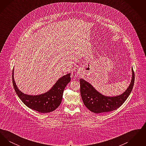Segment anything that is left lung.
<instances>
[{
  "mask_svg": "<svg viewBox=\"0 0 146 146\" xmlns=\"http://www.w3.org/2000/svg\"><path fill=\"white\" fill-rule=\"evenodd\" d=\"M80 94L84 104L91 111L97 114L113 111L124 103L132 90L135 74L132 68V78L129 87L122 94L117 96H107L97 91L91 84L80 79Z\"/></svg>",
  "mask_w": 146,
  "mask_h": 146,
  "instance_id": "8db88e82",
  "label": "left lung"
}]
</instances>
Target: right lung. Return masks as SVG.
I'll return each mask as SVG.
<instances>
[{
  "label": "right lung",
  "instance_id": "obj_1",
  "mask_svg": "<svg viewBox=\"0 0 146 146\" xmlns=\"http://www.w3.org/2000/svg\"><path fill=\"white\" fill-rule=\"evenodd\" d=\"M14 70L12 78L15 91L22 102L29 108L45 113L54 111L61 104L64 89L70 81V73L60 78L46 92L38 95H30L25 94L17 88L14 80Z\"/></svg>",
  "mask_w": 146,
  "mask_h": 146
}]
</instances>
